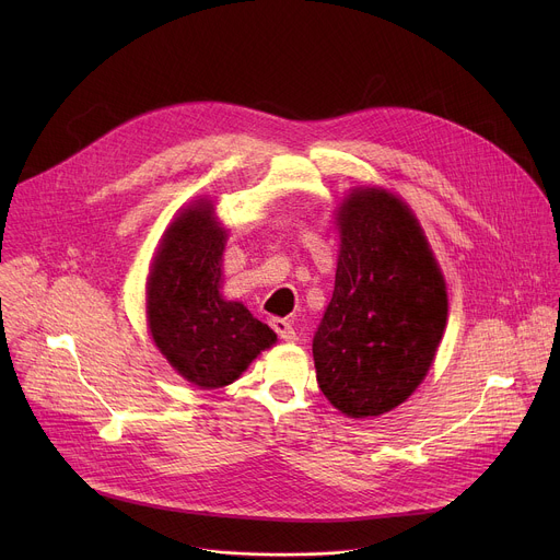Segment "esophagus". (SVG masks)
I'll use <instances>...</instances> for the list:
<instances>
[{"label": "esophagus", "instance_id": "esophagus-1", "mask_svg": "<svg viewBox=\"0 0 560 560\" xmlns=\"http://www.w3.org/2000/svg\"><path fill=\"white\" fill-rule=\"evenodd\" d=\"M270 326L279 335V339H283V341H294L296 339L294 328L285 322V318H270Z\"/></svg>", "mask_w": 560, "mask_h": 560}]
</instances>
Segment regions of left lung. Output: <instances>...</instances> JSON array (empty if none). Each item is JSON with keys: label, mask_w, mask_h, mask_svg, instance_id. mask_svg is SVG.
Segmentation results:
<instances>
[{"label": "left lung", "mask_w": 560, "mask_h": 560, "mask_svg": "<svg viewBox=\"0 0 560 560\" xmlns=\"http://www.w3.org/2000/svg\"><path fill=\"white\" fill-rule=\"evenodd\" d=\"M335 292L312 339L316 383L352 419L401 406L425 378L445 330L441 270L410 208L376 188L339 212Z\"/></svg>", "instance_id": "obj_1"}]
</instances>
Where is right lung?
Segmentation results:
<instances>
[{
    "mask_svg": "<svg viewBox=\"0 0 560 560\" xmlns=\"http://www.w3.org/2000/svg\"><path fill=\"white\" fill-rule=\"evenodd\" d=\"M225 230L210 203L188 208L166 232L148 281L150 332L190 383L214 389L232 383L277 335L244 303L223 301L221 255Z\"/></svg>",
    "mask_w": 560,
    "mask_h": 560,
    "instance_id": "add662e5",
    "label": "right lung"
}]
</instances>
